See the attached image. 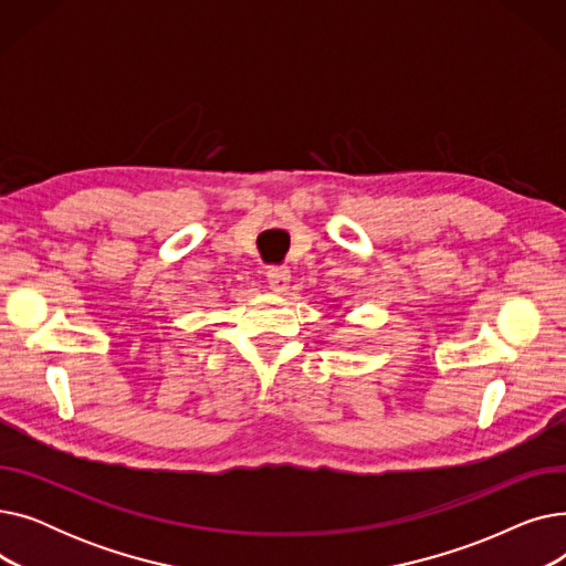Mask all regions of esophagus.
Wrapping results in <instances>:
<instances>
[{
  "instance_id": "obj_1",
  "label": "esophagus",
  "mask_w": 566,
  "mask_h": 566,
  "mask_svg": "<svg viewBox=\"0 0 566 566\" xmlns=\"http://www.w3.org/2000/svg\"><path fill=\"white\" fill-rule=\"evenodd\" d=\"M265 277H268V284H271V289H273V291L282 293V291H286V289H289L291 271H289V268H284V265H273V268H268Z\"/></svg>"
}]
</instances>
